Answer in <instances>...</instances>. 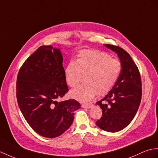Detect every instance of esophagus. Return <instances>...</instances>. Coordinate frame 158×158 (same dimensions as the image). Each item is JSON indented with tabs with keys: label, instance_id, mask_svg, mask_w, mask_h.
I'll return each mask as SVG.
<instances>
[{
	"label": "esophagus",
	"instance_id": "34e87169",
	"mask_svg": "<svg viewBox=\"0 0 158 158\" xmlns=\"http://www.w3.org/2000/svg\"><path fill=\"white\" fill-rule=\"evenodd\" d=\"M93 106H94V105H92V104H91V103L83 104V105H81V107H83V108H86V109H90V108H92V107Z\"/></svg>",
	"mask_w": 158,
	"mask_h": 158
}]
</instances>
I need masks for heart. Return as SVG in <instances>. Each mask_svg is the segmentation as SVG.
<instances>
[{
	"mask_svg": "<svg viewBox=\"0 0 158 158\" xmlns=\"http://www.w3.org/2000/svg\"><path fill=\"white\" fill-rule=\"evenodd\" d=\"M122 63L118 59L97 49L82 50L76 61L71 60L64 70L66 81L72 88L78 85L81 75H85V84L70 91L73 98L81 102L89 101L97 94L108 93L118 79Z\"/></svg>",
	"mask_w": 158,
	"mask_h": 158,
	"instance_id": "1",
	"label": "heart"
}]
</instances>
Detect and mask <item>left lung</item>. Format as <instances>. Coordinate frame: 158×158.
<instances>
[{
    "label": "left lung",
    "instance_id": "8db88e82",
    "mask_svg": "<svg viewBox=\"0 0 158 158\" xmlns=\"http://www.w3.org/2000/svg\"><path fill=\"white\" fill-rule=\"evenodd\" d=\"M105 46L118 56L122 70L110 91L96 102L102 115L96 124L106 132H116L128 126L136 115L141 101V79L136 65L125 50L112 45Z\"/></svg>",
    "mask_w": 158,
    "mask_h": 158
}]
</instances>
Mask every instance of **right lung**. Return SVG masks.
I'll return each instance as SVG.
<instances>
[{
	"instance_id": "obj_1",
	"label": "right lung",
	"mask_w": 158,
	"mask_h": 158,
	"mask_svg": "<svg viewBox=\"0 0 158 158\" xmlns=\"http://www.w3.org/2000/svg\"><path fill=\"white\" fill-rule=\"evenodd\" d=\"M60 49L41 46L23 64L17 78L16 94L23 116L32 128L46 138H56L68 130L75 100L58 102L69 91Z\"/></svg>"
}]
</instances>
